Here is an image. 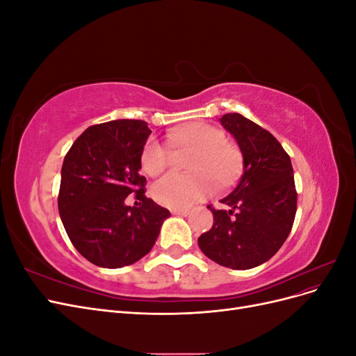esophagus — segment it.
<instances>
[{
    "mask_svg": "<svg viewBox=\"0 0 356 356\" xmlns=\"http://www.w3.org/2000/svg\"><path fill=\"white\" fill-rule=\"evenodd\" d=\"M172 213L178 215V217H188L190 211H187V209H172Z\"/></svg>",
    "mask_w": 356,
    "mask_h": 356,
    "instance_id": "obj_1",
    "label": "esophagus"
}]
</instances>
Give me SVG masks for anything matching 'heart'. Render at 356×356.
<instances>
[{
	"mask_svg": "<svg viewBox=\"0 0 356 356\" xmlns=\"http://www.w3.org/2000/svg\"><path fill=\"white\" fill-rule=\"evenodd\" d=\"M169 141L178 147L196 149L191 161L193 175L168 174L154 182L153 197L170 209H188L215 191V182L230 184L241 169V154L234 145L224 141L220 129L207 123H191L172 131ZM170 149L166 144L149 139L141 154V166L148 175H159L170 163Z\"/></svg>",
	"mask_w": 356,
	"mask_h": 356,
	"instance_id": "b5f03b06",
	"label": "heart"
}]
</instances>
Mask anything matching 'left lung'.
Returning a JSON list of instances; mask_svg holds the SVG:
<instances>
[{
	"label": "left lung",
	"mask_w": 356,
	"mask_h": 356,
	"mask_svg": "<svg viewBox=\"0 0 356 356\" xmlns=\"http://www.w3.org/2000/svg\"><path fill=\"white\" fill-rule=\"evenodd\" d=\"M221 126L238 143L243 170L238 186L211 209L213 225L197 239L202 252L220 266L248 270L279 251L297 211L294 172L277 139L238 113L224 114Z\"/></svg>",
	"instance_id": "left-lung-1"
}]
</instances>
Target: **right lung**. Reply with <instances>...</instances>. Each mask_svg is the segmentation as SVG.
<instances>
[{"mask_svg": "<svg viewBox=\"0 0 356 356\" xmlns=\"http://www.w3.org/2000/svg\"><path fill=\"white\" fill-rule=\"evenodd\" d=\"M152 134L143 120L95 124L75 139L60 170L58 208L70 241L104 268L131 266L154 246L170 212L144 196L141 154ZM134 191L143 203L127 207Z\"/></svg>", "mask_w": 356, "mask_h": 356, "instance_id": "1", "label": "right lung"}]
</instances>
